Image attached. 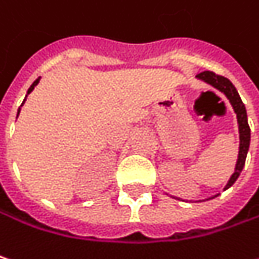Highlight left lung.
I'll use <instances>...</instances> for the list:
<instances>
[{
	"mask_svg": "<svg viewBox=\"0 0 259 259\" xmlns=\"http://www.w3.org/2000/svg\"><path fill=\"white\" fill-rule=\"evenodd\" d=\"M197 78L199 79H203L205 82L211 83L212 87L218 88L221 93L226 94V97L230 100L231 106L237 115V123H239V139H240V144H239V157H237V163H236V168H234V172L230 177L226 189L231 187L234 184V181L237 180V177L240 176L243 166H245V160H246V155H248V150H249V141H250V128L248 125V116H246V109H245V104L242 102L237 90L234 88V85L224 76L221 75H217L213 72L209 70H205V72H200L197 73Z\"/></svg>",
	"mask_w": 259,
	"mask_h": 259,
	"instance_id": "obj_1",
	"label": "left lung"
}]
</instances>
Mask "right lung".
<instances>
[{
  "label": "right lung",
  "instance_id": "right-lung-1",
  "mask_svg": "<svg viewBox=\"0 0 259 259\" xmlns=\"http://www.w3.org/2000/svg\"><path fill=\"white\" fill-rule=\"evenodd\" d=\"M38 82H39V78H38V79H36L35 82L30 85V88H29V90H28V94H30V93H32V90L35 88V85H38ZM23 102H25V100H23ZM19 110H20V109H19ZM17 115H19V112H17Z\"/></svg>",
  "mask_w": 259,
  "mask_h": 259
}]
</instances>
